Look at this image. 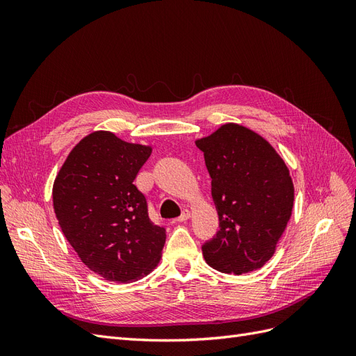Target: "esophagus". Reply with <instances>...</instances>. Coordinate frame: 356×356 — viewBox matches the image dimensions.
<instances>
[{"label": "esophagus", "mask_w": 356, "mask_h": 356, "mask_svg": "<svg viewBox=\"0 0 356 356\" xmlns=\"http://www.w3.org/2000/svg\"><path fill=\"white\" fill-rule=\"evenodd\" d=\"M190 217H191L190 211H184V212H182L181 217H179L177 221H178V222H186V221H188V220H190Z\"/></svg>", "instance_id": "34e87169"}]
</instances>
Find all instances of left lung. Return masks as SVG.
Wrapping results in <instances>:
<instances>
[{"mask_svg":"<svg viewBox=\"0 0 356 356\" xmlns=\"http://www.w3.org/2000/svg\"><path fill=\"white\" fill-rule=\"evenodd\" d=\"M212 178L220 230L203 245L222 273L261 268L273 257L293 215L294 184L284 159L261 135L238 123L196 139Z\"/></svg>","mask_w":356,"mask_h":356,"instance_id":"8db88e82","label":"left lung"}]
</instances>
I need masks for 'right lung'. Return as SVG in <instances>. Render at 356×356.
<instances>
[{
	"label": "right lung",
	"instance_id": "right-lung-1",
	"mask_svg": "<svg viewBox=\"0 0 356 356\" xmlns=\"http://www.w3.org/2000/svg\"><path fill=\"white\" fill-rule=\"evenodd\" d=\"M153 147L96 131L75 145L53 182V209L70 245L108 282L138 281L157 267L166 242L134 181Z\"/></svg>",
	"mask_w": 356,
	"mask_h": 356
}]
</instances>
